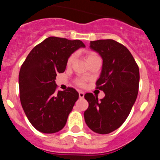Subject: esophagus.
<instances>
[{
  "label": "esophagus",
  "mask_w": 160,
  "mask_h": 160,
  "mask_svg": "<svg viewBox=\"0 0 160 160\" xmlns=\"http://www.w3.org/2000/svg\"><path fill=\"white\" fill-rule=\"evenodd\" d=\"M79 98H84V93L83 92H82V91H79Z\"/></svg>",
  "instance_id": "34e87169"
}]
</instances>
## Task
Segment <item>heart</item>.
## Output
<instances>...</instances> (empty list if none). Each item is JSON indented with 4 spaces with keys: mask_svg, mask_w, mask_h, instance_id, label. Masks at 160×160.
I'll return each mask as SVG.
<instances>
[{
    "mask_svg": "<svg viewBox=\"0 0 160 160\" xmlns=\"http://www.w3.org/2000/svg\"><path fill=\"white\" fill-rule=\"evenodd\" d=\"M74 58H75V55L74 54H71L70 56V57L68 58L67 59V62H66V65H67L68 66H70V65L72 64V62H73V59H74ZM95 58H98V54L96 53H94V52L93 51H87V62H89V61L92 60V59ZM77 84L78 85L79 87H84L85 85H86V82H85V81L83 80V79H77Z\"/></svg>",
    "mask_w": 160,
    "mask_h": 160,
    "instance_id": "1",
    "label": "heart"
}]
</instances>
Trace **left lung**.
Instances as JSON below:
<instances>
[{"instance_id":"1","label":"left lung","mask_w":160,"mask_h":160,"mask_svg":"<svg viewBox=\"0 0 160 160\" xmlns=\"http://www.w3.org/2000/svg\"><path fill=\"white\" fill-rule=\"evenodd\" d=\"M90 47L102 58L96 89L105 97L99 100L92 93L85 94L89 107L84 118L90 130L105 135L118 129L129 115L138 95L139 70L128 48L116 41H93Z\"/></svg>"}]
</instances>
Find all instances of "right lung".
Listing matches in <instances>:
<instances>
[{
    "label": "right lung",
    "mask_w": 160,
    "mask_h": 160,
    "mask_svg": "<svg viewBox=\"0 0 160 160\" xmlns=\"http://www.w3.org/2000/svg\"><path fill=\"white\" fill-rule=\"evenodd\" d=\"M80 47H85L80 40L49 37L31 50L21 67V103L30 123L41 132L62 129L78 98L72 87L57 91L55 79L66 70L68 58Z\"/></svg>",
    "instance_id": "right-lung-1"
}]
</instances>
